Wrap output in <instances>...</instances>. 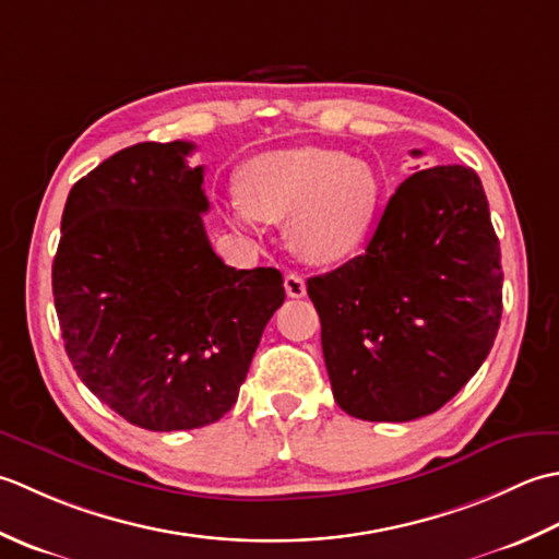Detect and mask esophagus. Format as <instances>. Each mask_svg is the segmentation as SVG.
Returning <instances> with one entry per match:
<instances>
[{
    "label": "esophagus",
    "mask_w": 559,
    "mask_h": 559,
    "mask_svg": "<svg viewBox=\"0 0 559 559\" xmlns=\"http://www.w3.org/2000/svg\"><path fill=\"white\" fill-rule=\"evenodd\" d=\"M284 292H287V296H292V299H301V296H306L304 277L296 275V272L284 275Z\"/></svg>",
    "instance_id": "esophagus-1"
}]
</instances>
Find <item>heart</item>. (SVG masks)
Returning <instances> with one entry per match:
<instances>
[{
    "mask_svg": "<svg viewBox=\"0 0 559 559\" xmlns=\"http://www.w3.org/2000/svg\"><path fill=\"white\" fill-rule=\"evenodd\" d=\"M381 183L373 168L340 152L296 146L258 154L238 176L231 216L287 224L289 243L304 260L337 263L357 253L379 212Z\"/></svg>",
    "mask_w": 559,
    "mask_h": 559,
    "instance_id": "heart-1",
    "label": "heart"
}]
</instances>
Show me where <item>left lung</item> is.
<instances>
[{
  "mask_svg": "<svg viewBox=\"0 0 559 559\" xmlns=\"http://www.w3.org/2000/svg\"><path fill=\"white\" fill-rule=\"evenodd\" d=\"M306 289L347 415L409 423L437 413L480 369L502 318V253L480 178L468 166L417 170L364 255Z\"/></svg>",
  "mask_w": 559,
  "mask_h": 559,
  "instance_id": "obj_1",
  "label": "left lung"
}]
</instances>
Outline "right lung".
I'll list each match as a JSON object with an SVG mask.
<instances>
[{
    "mask_svg": "<svg viewBox=\"0 0 559 559\" xmlns=\"http://www.w3.org/2000/svg\"><path fill=\"white\" fill-rule=\"evenodd\" d=\"M192 142H142L67 198L52 263L67 357L100 403L152 431L198 429L234 407L284 301L275 267L214 253Z\"/></svg>",
    "mask_w": 559,
    "mask_h": 559,
    "instance_id": "obj_1",
    "label": "right lung"
}]
</instances>
